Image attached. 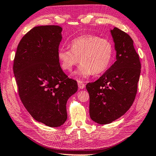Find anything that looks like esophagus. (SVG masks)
I'll list each match as a JSON object with an SVG mask.
<instances>
[{"instance_id":"34e87169","label":"esophagus","mask_w":156,"mask_h":156,"mask_svg":"<svg viewBox=\"0 0 156 156\" xmlns=\"http://www.w3.org/2000/svg\"><path fill=\"white\" fill-rule=\"evenodd\" d=\"M78 87L80 89H83L84 87H85V83H84L82 81L78 80Z\"/></svg>"}]
</instances>
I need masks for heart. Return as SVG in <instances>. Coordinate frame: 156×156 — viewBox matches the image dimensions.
Instances as JSON below:
<instances>
[{
    "instance_id": "b5f03b06",
    "label": "heart",
    "mask_w": 156,
    "mask_h": 156,
    "mask_svg": "<svg viewBox=\"0 0 156 156\" xmlns=\"http://www.w3.org/2000/svg\"><path fill=\"white\" fill-rule=\"evenodd\" d=\"M70 50L60 48L57 57L63 70L70 72L80 60L82 63L75 74L80 77L97 75L107 70L114 53L112 43L109 40L93 34H84L73 39Z\"/></svg>"
}]
</instances>
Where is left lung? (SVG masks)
<instances>
[{
    "label": "left lung",
    "instance_id": "obj_1",
    "mask_svg": "<svg viewBox=\"0 0 156 156\" xmlns=\"http://www.w3.org/2000/svg\"><path fill=\"white\" fill-rule=\"evenodd\" d=\"M116 61L94 82L88 83L91 119L99 124L112 123L130 108L135 99L141 64L129 35L111 30Z\"/></svg>",
    "mask_w": 156,
    "mask_h": 156
}]
</instances>
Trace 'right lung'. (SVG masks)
Here are the masks:
<instances>
[{"label": "right lung", "instance_id": "right-lung-1", "mask_svg": "<svg viewBox=\"0 0 156 156\" xmlns=\"http://www.w3.org/2000/svg\"><path fill=\"white\" fill-rule=\"evenodd\" d=\"M62 28L35 27L21 38L13 70L20 99L35 120L51 127L67 118L66 105L78 90L77 82L62 70L57 57Z\"/></svg>", "mask_w": 156, "mask_h": 156}]
</instances>
